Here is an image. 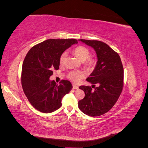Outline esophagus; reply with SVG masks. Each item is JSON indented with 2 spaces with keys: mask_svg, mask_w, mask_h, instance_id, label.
<instances>
[{
  "mask_svg": "<svg viewBox=\"0 0 148 148\" xmlns=\"http://www.w3.org/2000/svg\"><path fill=\"white\" fill-rule=\"evenodd\" d=\"M73 88L74 89H78V86H77V85H76V84H73Z\"/></svg>",
  "mask_w": 148,
  "mask_h": 148,
  "instance_id": "34e87169",
  "label": "esophagus"
}]
</instances>
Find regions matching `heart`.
<instances>
[{"label": "heart", "mask_w": 148, "mask_h": 148, "mask_svg": "<svg viewBox=\"0 0 148 148\" xmlns=\"http://www.w3.org/2000/svg\"><path fill=\"white\" fill-rule=\"evenodd\" d=\"M73 52L75 56L82 62H83L84 65L89 70H92L95 68L97 64V60L95 58L90 57L91 52L89 49L84 46H78L75 48ZM67 56V52H64L60 56L59 63L63 65ZM85 73L82 71H71L68 74L67 77L73 83H78L81 79L84 77Z\"/></svg>", "instance_id": "obj_1"}]
</instances>
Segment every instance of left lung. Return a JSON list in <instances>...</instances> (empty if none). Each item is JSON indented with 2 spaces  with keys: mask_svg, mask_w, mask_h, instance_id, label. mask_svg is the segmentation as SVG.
<instances>
[{
  "mask_svg": "<svg viewBox=\"0 0 148 148\" xmlns=\"http://www.w3.org/2000/svg\"><path fill=\"white\" fill-rule=\"evenodd\" d=\"M79 41L92 47L96 52V66L86 81L93 86L96 84L99 86L95 90L88 86L79 87L85 96L79 101L78 107L86 115L97 117L109 111L117 101L123 88V67L118 53L107 44L96 40Z\"/></svg>",
  "mask_w": 148,
  "mask_h": 148,
  "instance_id": "8db88e82",
  "label": "left lung"
}]
</instances>
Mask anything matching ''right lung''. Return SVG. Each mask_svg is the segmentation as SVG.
Here are the masks:
<instances>
[{"label":"right lung","instance_id":"obj_1","mask_svg":"<svg viewBox=\"0 0 148 148\" xmlns=\"http://www.w3.org/2000/svg\"><path fill=\"white\" fill-rule=\"evenodd\" d=\"M78 41L75 39H50L31 48L26 54L21 70V82L30 104L43 113L59 109L62 99L73 86L63 79L58 85L49 79L53 70L59 69L60 56Z\"/></svg>","mask_w":148,"mask_h":148}]
</instances>
